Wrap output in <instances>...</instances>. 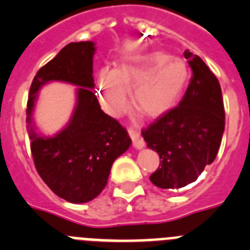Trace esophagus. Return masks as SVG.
I'll list each match as a JSON object with an SVG mask.
<instances>
[{"mask_svg": "<svg viewBox=\"0 0 250 250\" xmlns=\"http://www.w3.org/2000/svg\"><path fill=\"white\" fill-rule=\"evenodd\" d=\"M127 130L130 139H132V143H133V146L137 149H141V148L145 147V141H143V138L141 137V133H139L138 130L134 129L133 127H128Z\"/></svg>", "mask_w": 250, "mask_h": 250, "instance_id": "1", "label": "esophagus"}]
</instances>
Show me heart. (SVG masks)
Instances as JSON below:
<instances>
[{"label": "heart", "instance_id": "obj_1", "mask_svg": "<svg viewBox=\"0 0 250 250\" xmlns=\"http://www.w3.org/2000/svg\"><path fill=\"white\" fill-rule=\"evenodd\" d=\"M189 81L183 60L167 53L153 52L114 69L103 68L98 75V91L103 108L120 116L132 101L149 117H159L178 103Z\"/></svg>", "mask_w": 250, "mask_h": 250}]
</instances>
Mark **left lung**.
Masks as SVG:
<instances>
[{
    "label": "left lung",
    "mask_w": 250,
    "mask_h": 250,
    "mask_svg": "<svg viewBox=\"0 0 250 250\" xmlns=\"http://www.w3.org/2000/svg\"><path fill=\"white\" fill-rule=\"evenodd\" d=\"M192 68L189 84L179 104L142 129L159 167L150 182L163 189L193 183L213 163L223 137L226 112L217 77L199 56L184 51Z\"/></svg>",
    "instance_id": "1"
}]
</instances>
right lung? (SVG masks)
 I'll return each instance as SVG.
<instances>
[{"label":"right lung","instance_id":"right-lung-1","mask_svg":"<svg viewBox=\"0 0 250 250\" xmlns=\"http://www.w3.org/2000/svg\"><path fill=\"white\" fill-rule=\"evenodd\" d=\"M93 42H72L38 69L27 101L31 123L37 91L49 81L80 86L77 107L69 125L52 138L38 137L31 128V153L38 174L58 197L86 203L97 197L108 182L114 159L130 146L127 130L101 109L92 88Z\"/></svg>","mask_w":250,"mask_h":250}]
</instances>
